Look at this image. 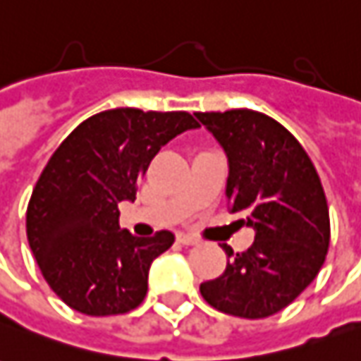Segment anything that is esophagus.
Wrapping results in <instances>:
<instances>
[{"label": "esophagus", "mask_w": 361, "mask_h": 361, "mask_svg": "<svg viewBox=\"0 0 361 361\" xmlns=\"http://www.w3.org/2000/svg\"><path fill=\"white\" fill-rule=\"evenodd\" d=\"M176 240H178V243H183V245H196L198 243L195 235H188V233H178Z\"/></svg>", "instance_id": "obj_1"}]
</instances>
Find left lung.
I'll return each mask as SVG.
<instances>
[{
  "instance_id": "8db88e82",
  "label": "left lung",
  "mask_w": 361,
  "mask_h": 361,
  "mask_svg": "<svg viewBox=\"0 0 361 361\" xmlns=\"http://www.w3.org/2000/svg\"><path fill=\"white\" fill-rule=\"evenodd\" d=\"M228 157L230 212L255 230L252 247L233 253L220 277L200 285L220 312L265 318L289 307L326 259L330 216L310 157L287 129L253 109L198 111Z\"/></svg>"
}]
</instances>
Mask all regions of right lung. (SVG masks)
<instances>
[{
    "mask_svg": "<svg viewBox=\"0 0 361 361\" xmlns=\"http://www.w3.org/2000/svg\"><path fill=\"white\" fill-rule=\"evenodd\" d=\"M186 111H100L52 153L27 206V240L44 281L88 317L123 314L147 295L149 267L175 235L137 238L119 228V202L135 200L149 163L178 133Z\"/></svg>",
    "mask_w": 361,
    "mask_h": 361,
    "instance_id": "obj_1",
    "label": "right lung"
}]
</instances>
